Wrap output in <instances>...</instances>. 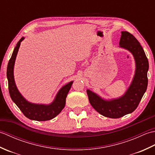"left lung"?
Segmentation results:
<instances>
[{"instance_id": "obj_1", "label": "left lung", "mask_w": 155, "mask_h": 155, "mask_svg": "<svg viewBox=\"0 0 155 155\" xmlns=\"http://www.w3.org/2000/svg\"><path fill=\"white\" fill-rule=\"evenodd\" d=\"M119 45L133 54L136 62L135 75L126 93L118 99L107 101L90 90L87 91L92 107L104 117L111 118H120L133 113L139 106L148 85L149 61L139 42L130 32L122 31Z\"/></svg>"}]
</instances>
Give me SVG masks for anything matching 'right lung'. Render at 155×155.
<instances>
[{
  "instance_id": "1",
  "label": "right lung",
  "mask_w": 155,
  "mask_h": 155,
  "mask_svg": "<svg viewBox=\"0 0 155 155\" xmlns=\"http://www.w3.org/2000/svg\"><path fill=\"white\" fill-rule=\"evenodd\" d=\"M23 39H24V37H22L18 42L8 63L6 75H7L8 78L10 96L25 116L29 119L38 121L49 120L57 117L64 108L66 103V98H67V94L70 91L73 82H70L67 84L64 85L58 91L54 101L51 104L44 105L32 104L26 101L20 94L17 88H16L14 80V75H13V68H14L16 57L20 45H21V42Z\"/></svg>"
}]
</instances>
